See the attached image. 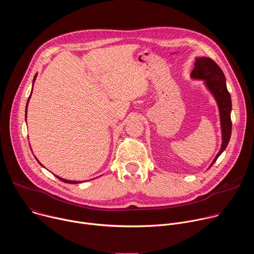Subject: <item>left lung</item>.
Masks as SVG:
<instances>
[{"instance_id":"1","label":"left lung","mask_w":254,"mask_h":254,"mask_svg":"<svg viewBox=\"0 0 254 254\" xmlns=\"http://www.w3.org/2000/svg\"><path fill=\"white\" fill-rule=\"evenodd\" d=\"M195 59V67L191 73V78L195 80H203L204 85L216 100L220 117L222 142L220 151L210 165V167H212L216 160L225 151L230 140L232 130V102L230 93L227 90L226 78L221 68L209 57H196Z\"/></svg>"}]
</instances>
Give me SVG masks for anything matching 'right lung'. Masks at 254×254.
I'll list each match as a JSON object with an SVG mask.
<instances>
[{"instance_id": "obj_1", "label": "right lung", "mask_w": 254, "mask_h": 254, "mask_svg": "<svg viewBox=\"0 0 254 254\" xmlns=\"http://www.w3.org/2000/svg\"><path fill=\"white\" fill-rule=\"evenodd\" d=\"M36 77H37V73L35 74V76H34V79H33V85H32V90H33V86H34V82H35V80H36ZM32 90H31V93H30V96H29V98H28V101H27V104H26V114H25V116H26V122H27V110H28V103H29V100H30V98H31V94H32ZM35 159H36V157H35ZM37 160V159H36ZM38 161V160H37ZM38 163L41 165V163L38 161ZM42 167H43V165H41ZM59 180H61L62 182H64V183H68V184H78V183H82L83 181H81V182H79V181H71V180H66V179H63V178H61V177H58V176H56Z\"/></svg>"}]
</instances>
